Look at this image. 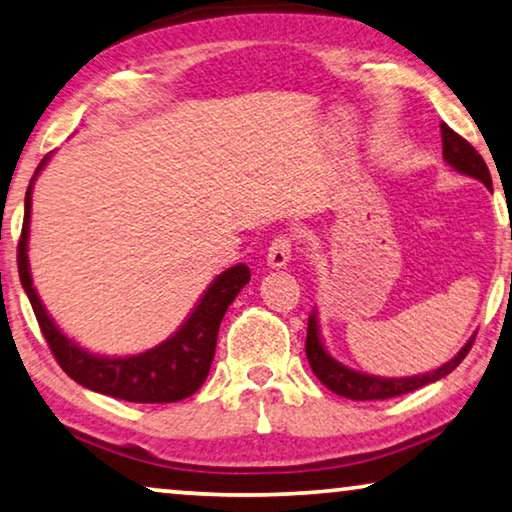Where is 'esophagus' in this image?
Returning <instances> with one entry per match:
<instances>
[{"label":"esophagus","instance_id":"1","mask_svg":"<svg viewBox=\"0 0 512 512\" xmlns=\"http://www.w3.org/2000/svg\"><path fill=\"white\" fill-rule=\"evenodd\" d=\"M292 248H294V236L278 234L276 239L271 241L269 253H266V264H269L271 269H283V266H287V262H290Z\"/></svg>","mask_w":512,"mask_h":512}]
</instances>
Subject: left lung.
I'll list each match as a JSON object with an SVG mask.
<instances>
[{
	"instance_id": "8db88e82",
	"label": "left lung",
	"mask_w": 512,
	"mask_h": 512,
	"mask_svg": "<svg viewBox=\"0 0 512 512\" xmlns=\"http://www.w3.org/2000/svg\"><path fill=\"white\" fill-rule=\"evenodd\" d=\"M441 136H443V160L448 162L452 169L459 171V174L478 178L480 183H485V187L492 190V176H489L487 164L480 157L478 150H475L469 141L462 139L457 132H452L445 122H441ZM473 338L457 352L455 357L450 359V362L438 366L436 371L422 373V376H410V378H380V376H369V373L352 371L341 362H336V359L325 350V345H322L318 315L313 313L311 318H308L306 357L320 383L329 387V390L338 394V397H345L352 401H376V399L401 397V394L420 390L424 385L436 383V380L445 378L448 373H452L459 364H462V359L466 355H469Z\"/></svg>"
}]
</instances>
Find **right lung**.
Listing matches in <instances>:
<instances>
[{
  "mask_svg": "<svg viewBox=\"0 0 512 512\" xmlns=\"http://www.w3.org/2000/svg\"><path fill=\"white\" fill-rule=\"evenodd\" d=\"M48 157H43L37 174L43 169ZM34 174V178H37ZM32 178V183H34ZM32 183L25 194V220L18 241V273L30 304L37 315L50 352L57 364L78 385L92 392L109 394L115 399L132 403H174L192 397L204 385L211 371L218 329L225 318L227 308L236 294L248 285L250 269L246 264H236L222 271L211 287L199 299V304L183 322V327L167 341L155 345L153 350L132 357H99L83 350L71 338L62 334L50 315L43 308L37 290L32 285L30 262H27V239H30V213H32Z\"/></svg>",
  "mask_w": 512,
  "mask_h": 512,
  "instance_id": "right-lung-1",
  "label": "right lung"
}]
</instances>
